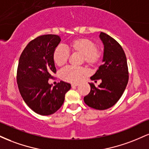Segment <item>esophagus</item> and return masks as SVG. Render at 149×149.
I'll use <instances>...</instances> for the list:
<instances>
[{"label": "esophagus", "mask_w": 149, "mask_h": 149, "mask_svg": "<svg viewBox=\"0 0 149 149\" xmlns=\"http://www.w3.org/2000/svg\"><path fill=\"white\" fill-rule=\"evenodd\" d=\"M78 85H79L78 83H73V84L71 85V86H72V88H76V87L78 86Z\"/></svg>", "instance_id": "1"}]
</instances>
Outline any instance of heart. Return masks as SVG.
Segmentation results:
<instances>
[{"label":"heart","instance_id":"1","mask_svg":"<svg viewBox=\"0 0 149 149\" xmlns=\"http://www.w3.org/2000/svg\"><path fill=\"white\" fill-rule=\"evenodd\" d=\"M68 50L81 54L83 61L89 66H95L100 60L102 54L97 49L95 42L87 38H78L67 44ZM69 53L62 47H57L53 52V61L56 66L61 67L67 62ZM88 74L87 70L83 67H67L61 72V78L69 83H78Z\"/></svg>","mask_w":149,"mask_h":149}]
</instances>
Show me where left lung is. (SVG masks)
<instances>
[{"label": "left lung", "instance_id": "obj_1", "mask_svg": "<svg viewBox=\"0 0 149 149\" xmlns=\"http://www.w3.org/2000/svg\"><path fill=\"white\" fill-rule=\"evenodd\" d=\"M100 38L104 45L102 62L93 76L92 80H101L102 83L95 87L89 83L90 92L84 97L88 107L97 110H105L112 107L120 100L128 83L127 58L120 45L115 39L101 32Z\"/></svg>", "mask_w": 149, "mask_h": 149}]
</instances>
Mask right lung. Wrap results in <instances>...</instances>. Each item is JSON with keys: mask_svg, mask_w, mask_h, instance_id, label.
Listing matches in <instances>:
<instances>
[{"mask_svg": "<svg viewBox=\"0 0 149 149\" xmlns=\"http://www.w3.org/2000/svg\"><path fill=\"white\" fill-rule=\"evenodd\" d=\"M60 41L57 35L40 36L26 45L19 60V90L27 106L39 115L54 113L62 106L65 94L71 88L64 81L53 88L48 83L56 73L52 55Z\"/></svg>", "mask_w": 149, "mask_h": 149, "instance_id": "1", "label": "right lung"}]
</instances>
